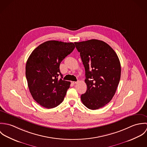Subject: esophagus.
Masks as SVG:
<instances>
[{"instance_id":"1","label":"esophagus","mask_w":147,"mask_h":147,"mask_svg":"<svg viewBox=\"0 0 147 147\" xmlns=\"http://www.w3.org/2000/svg\"><path fill=\"white\" fill-rule=\"evenodd\" d=\"M78 83V82H72V83L73 84H76Z\"/></svg>"}]
</instances>
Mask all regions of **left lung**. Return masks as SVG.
<instances>
[{
  "instance_id": "obj_1",
  "label": "left lung",
  "mask_w": 147,
  "mask_h": 147,
  "mask_svg": "<svg viewBox=\"0 0 147 147\" xmlns=\"http://www.w3.org/2000/svg\"><path fill=\"white\" fill-rule=\"evenodd\" d=\"M85 71L86 92L81 100L87 108L97 110L108 104L119 83L121 67L114 50L97 40L75 42Z\"/></svg>"
}]
</instances>
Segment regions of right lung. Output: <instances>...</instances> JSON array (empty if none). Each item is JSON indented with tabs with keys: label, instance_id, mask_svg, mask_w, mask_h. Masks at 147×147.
Instances as JSON below:
<instances>
[{
	"label": "right lung",
	"instance_id": "right-lung-1",
	"mask_svg": "<svg viewBox=\"0 0 147 147\" xmlns=\"http://www.w3.org/2000/svg\"><path fill=\"white\" fill-rule=\"evenodd\" d=\"M75 47L72 42L48 41L36 47L28 58L25 75L29 89L43 107L51 109L62 102L71 83L62 79L59 65Z\"/></svg>",
	"mask_w": 147,
	"mask_h": 147
}]
</instances>
